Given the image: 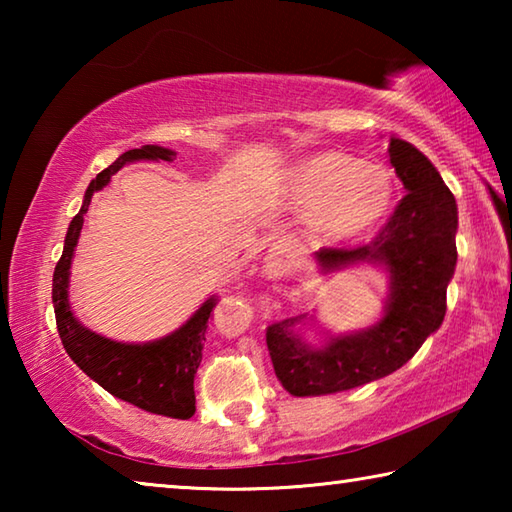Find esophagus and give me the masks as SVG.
<instances>
[{
  "label": "esophagus",
  "instance_id": "esophagus-1",
  "mask_svg": "<svg viewBox=\"0 0 512 512\" xmlns=\"http://www.w3.org/2000/svg\"><path fill=\"white\" fill-rule=\"evenodd\" d=\"M298 250L291 239H280L275 241L271 253H268L264 262V273L268 280H280V277L289 275L293 264H296Z\"/></svg>",
  "mask_w": 512,
  "mask_h": 512
}]
</instances>
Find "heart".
<instances>
[{"label": "heart", "instance_id": "b5f03b06", "mask_svg": "<svg viewBox=\"0 0 512 512\" xmlns=\"http://www.w3.org/2000/svg\"><path fill=\"white\" fill-rule=\"evenodd\" d=\"M284 196L309 214V228L327 244H345L384 221L395 201V178L381 164L343 151H316L291 164Z\"/></svg>", "mask_w": 512, "mask_h": 512}]
</instances>
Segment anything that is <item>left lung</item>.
Segmentation results:
<instances>
[{
  "mask_svg": "<svg viewBox=\"0 0 512 512\" xmlns=\"http://www.w3.org/2000/svg\"><path fill=\"white\" fill-rule=\"evenodd\" d=\"M388 158L406 196L379 235L366 246L316 253L323 275L352 266H375L386 273L388 293L377 323L332 334L316 316L300 314L266 329L275 375L284 391L296 397L350 391L391 375L443 325L447 284L458 257L456 198L411 142L391 137ZM314 326L319 339L309 342L306 332Z\"/></svg>",
  "mask_w": 512,
  "mask_h": 512,
  "instance_id": "left-lung-1",
  "label": "left lung"
}]
</instances>
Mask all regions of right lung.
Wrapping results in <instances>:
<instances>
[{"label":"right lung","instance_id":"1","mask_svg":"<svg viewBox=\"0 0 512 512\" xmlns=\"http://www.w3.org/2000/svg\"><path fill=\"white\" fill-rule=\"evenodd\" d=\"M176 151L164 149L158 144H144L140 149L126 151L124 155L103 169L85 189L83 205L67 228L63 255L54 271V300L56 325L60 341L76 366L110 395L119 397L137 409L167 418L189 420L196 411L194 375L203 359V341L207 332V320L216 307V296L207 298L183 325L173 329L162 339L146 343H124L108 339V336L92 332L69 305V275H72V259L76 244L83 230V216L88 212L94 192H101L115 173L131 162L153 160L171 162Z\"/></svg>","mask_w":512,"mask_h":512}]
</instances>
